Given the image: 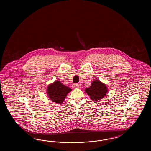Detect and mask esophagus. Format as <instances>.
I'll return each mask as SVG.
<instances>
[{
    "label": "esophagus",
    "instance_id": "esophagus-1",
    "mask_svg": "<svg viewBox=\"0 0 151 151\" xmlns=\"http://www.w3.org/2000/svg\"><path fill=\"white\" fill-rule=\"evenodd\" d=\"M72 86L74 88H80L81 87L80 84H73L72 85Z\"/></svg>",
    "mask_w": 151,
    "mask_h": 151
}]
</instances>
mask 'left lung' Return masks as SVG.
Listing matches in <instances>:
<instances>
[{"label": "left lung", "mask_w": 151, "mask_h": 151, "mask_svg": "<svg viewBox=\"0 0 151 151\" xmlns=\"http://www.w3.org/2000/svg\"><path fill=\"white\" fill-rule=\"evenodd\" d=\"M85 91L93 101L100 100L103 98L108 92L105 84L101 83L100 80H94L89 88H87Z\"/></svg>", "instance_id": "1"}]
</instances>
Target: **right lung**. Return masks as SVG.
<instances>
[{
    "label": "right lung",
    "instance_id": "1",
    "mask_svg": "<svg viewBox=\"0 0 151 151\" xmlns=\"http://www.w3.org/2000/svg\"><path fill=\"white\" fill-rule=\"evenodd\" d=\"M71 91V88L63 85L59 81H55L47 88V94L51 100L58 104L62 103L67 94Z\"/></svg>",
    "mask_w": 151,
    "mask_h": 151
}]
</instances>
